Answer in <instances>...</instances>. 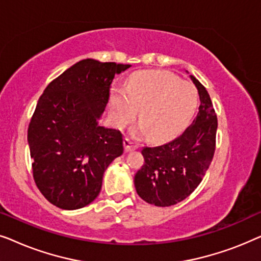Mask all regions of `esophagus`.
<instances>
[{
    "label": "esophagus",
    "mask_w": 261,
    "mask_h": 261,
    "mask_svg": "<svg viewBox=\"0 0 261 261\" xmlns=\"http://www.w3.org/2000/svg\"><path fill=\"white\" fill-rule=\"evenodd\" d=\"M123 146H124V151H126V152L134 151V149L138 148L137 144H134V142L132 141L130 139H128V138H126V139H124V140H123Z\"/></svg>",
    "instance_id": "esophagus-1"
}]
</instances>
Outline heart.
Here are the masks:
<instances>
[{"instance_id": "b5f03b06", "label": "heart", "mask_w": 261, "mask_h": 261, "mask_svg": "<svg viewBox=\"0 0 261 261\" xmlns=\"http://www.w3.org/2000/svg\"><path fill=\"white\" fill-rule=\"evenodd\" d=\"M112 119L117 127L134 120L139 110L138 133L162 140L183 129L197 107V90L167 71H141L129 78L126 89L114 87L109 96Z\"/></svg>"}]
</instances>
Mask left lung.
I'll list each match as a JSON object with an SVG mask.
<instances>
[{"label": "left lung", "mask_w": 261, "mask_h": 261, "mask_svg": "<svg viewBox=\"0 0 261 261\" xmlns=\"http://www.w3.org/2000/svg\"><path fill=\"white\" fill-rule=\"evenodd\" d=\"M190 78L201 102L196 119L174 140L141 149L145 163L135 173L134 185L149 204L170 206L183 201L198 187L213 160L217 117L208 91Z\"/></svg>", "instance_id": "obj_1"}]
</instances>
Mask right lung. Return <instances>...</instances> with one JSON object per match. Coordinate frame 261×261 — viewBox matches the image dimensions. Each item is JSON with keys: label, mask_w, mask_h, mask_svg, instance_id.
Here are the masks:
<instances>
[{"label": "right lung", "mask_w": 261, "mask_h": 261, "mask_svg": "<svg viewBox=\"0 0 261 261\" xmlns=\"http://www.w3.org/2000/svg\"><path fill=\"white\" fill-rule=\"evenodd\" d=\"M129 64L83 59L51 82L28 127L33 177L44 197L64 210L90 204L103 173L123 153L120 130L99 124L115 74Z\"/></svg>", "instance_id": "right-lung-1"}]
</instances>
